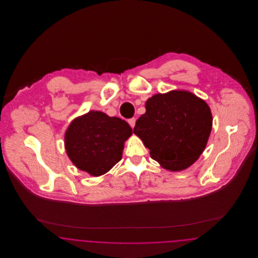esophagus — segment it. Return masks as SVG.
<instances>
[{
  "label": "esophagus",
  "mask_w": 258,
  "mask_h": 258,
  "mask_svg": "<svg viewBox=\"0 0 258 258\" xmlns=\"http://www.w3.org/2000/svg\"><path fill=\"white\" fill-rule=\"evenodd\" d=\"M135 122H136V119H135V117L134 118H131V119H128L127 120V123H130V125L134 128L135 125Z\"/></svg>",
  "instance_id": "34e87169"
}]
</instances>
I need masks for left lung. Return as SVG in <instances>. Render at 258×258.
<instances>
[{"label": "left lung", "mask_w": 258, "mask_h": 258, "mask_svg": "<svg viewBox=\"0 0 258 258\" xmlns=\"http://www.w3.org/2000/svg\"><path fill=\"white\" fill-rule=\"evenodd\" d=\"M134 133L153 160L171 171L190 166L206 147L213 118L208 104L194 94L172 91L149 98Z\"/></svg>", "instance_id": "obj_1"}]
</instances>
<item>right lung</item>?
I'll return each instance as SVG.
<instances>
[{
	"label": "right lung",
	"instance_id": "obj_1",
	"mask_svg": "<svg viewBox=\"0 0 258 258\" xmlns=\"http://www.w3.org/2000/svg\"><path fill=\"white\" fill-rule=\"evenodd\" d=\"M132 134V127L122 119L90 111L70 124L64 146L77 168L100 176L121 160L123 142Z\"/></svg>",
	"mask_w": 258,
	"mask_h": 258
}]
</instances>
